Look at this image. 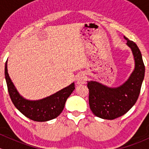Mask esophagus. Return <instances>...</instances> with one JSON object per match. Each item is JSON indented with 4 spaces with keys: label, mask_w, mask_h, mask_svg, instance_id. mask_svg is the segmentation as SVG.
Here are the masks:
<instances>
[{
    "label": "esophagus",
    "mask_w": 149,
    "mask_h": 149,
    "mask_svg": "<svg viewBox=\"0 0 149 149\" xmlns=\"http://www.w3.org/2000/svg\"><path fill=\"white\" fill-rule=\"evenodd\" d=\"M76 81L78 84H83V83H85V76L83 75H79L76 78Z\"/></svg>",
    "instance_id": "obj_1"
}]
</instances>
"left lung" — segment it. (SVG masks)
Returning a JSON list of instances; mask_svg holds the SVG:
<instances>
[{"label":"left lung","mask_w":149,"mask_h":149,"mask_svg":"<svg viewBox=\"0 0 149 149\" xmlns=\"http://www.w3.org/2000/svg\"><path fill=\"white\" fill-rule=\"evenodd\" d=\"M124 38L132 49L135 61L134 70L129 79L116 88H108L95 81L88 83L90 108L101 118L113 120L123 116L136 103L141 90L145 73L142 56L136 44Z\"/></svg>","instance_id":"1"}]
</instances>
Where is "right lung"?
Segmentation results:
<instances>
[{
	"mask_svg": "<svg viewBox=\"0 0 149 149\" xmlns=\"http://www.w3.org/2000/svg\"><path fill=\"white\" fill-rule=\"evenodd\" d=\"M5 76L8 90L15 107L26 117L37 122H45L57 118L64 109L67 98L74 90V83L51 96L38 101L24 99L17 91L8 73L7 61L5 66Z\"/></svg>",
	"mask_w": 149,
	"mask_h": 149,
	"instance_id": "add662e5",
	"label": "right lung"
}]
</instances>
